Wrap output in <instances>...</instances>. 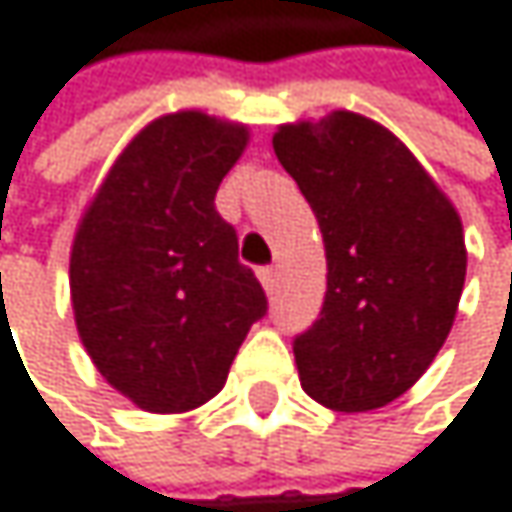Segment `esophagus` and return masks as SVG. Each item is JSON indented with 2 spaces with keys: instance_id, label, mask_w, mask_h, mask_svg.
I'll use <instances>...</instances> for the list:
<instances>
[{
  "instance_id": "esophagus-1",
  "label": "esophagus",
  "mask_w": 512,
  "mask_h": 512,
  "mask_svg": "<svg viewBox=\"0 0 512 512\" xmlns=\"http://www.w3.org/2000/svg\"><path fill=\"white\" fill-rule=\"evenodd\" d=\"M259 280H262L265 292H274V283H277V268H262V271H259Z\"/></svg>"
}]
</instances>
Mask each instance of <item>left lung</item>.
<instances>
[{
    "label": "left lung",
    "instance_id": "left-lung-1",
    "mask_svg": "<svg viewBox=\"0 0 512 512\" xmlns=\"http://www.w3.org/2000/svg\"><path fill=\"white\" fill-rule=\"evenodd\" d=\"M274 153L326 247V301L295 338L301 389L365 413L404 395L456 323L468 247L456 205L377 120L332 111L277 126Z\"/></svg>",
    "mask_w": 512,
    "mask_h": 512
}]
</instances>
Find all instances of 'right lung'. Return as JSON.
Instances as JSON below:
<instances>
[{"label":"right lung","instance_id":"1","mask_svg":"<svg viewBox=\"0 0 512 512\" xmlns=\"http://www.w3.org/2000/svg\"><path fill=\"white\" fill-rule=\"evenodd\" d=\"M247 144L244 123L162 114L120 150L78 220V338L105 383L147 413L208 404L265 316V292L214 208Z\"/></svg>","mask_w":512,"mask_h":512}]
</instances>
